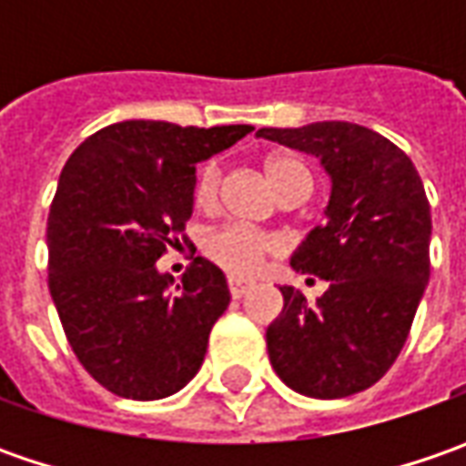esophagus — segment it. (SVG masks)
<instances>
[{
	"instance_id": "1",
	"label": "esophagus",
	"mask_w": 466,
	"mask_h": 466,
	"mask_svg": "<svg viewBox=\"0 0 466 466\" xmlns=\"http://www.w3.org/2000/svg\"><path fill=\"white\" fill-rule=\"evenodd\" d=\"M228 290H230V296L233 298H243L248 290H251V282H248V279L230 278L228 279Z\"/></svg>"
}]
</instances>
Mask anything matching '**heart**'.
Returning <instances> with one entry per match:
<instances>
[{
    "instance_id": "obj_1",
    "label": "heart",
    "mask_w": 466,
    "mask_h": 466,
    "mask_svg": "<svg viewBox=\"0 0 466 466\" xmlns=\"http://www.w3.org/2000/svg\"><path fill=\"white\" fill-rule=\"evenodd\" d=\"M264 170L272 181V187L278 188L279 197L298 191V188H309L311 191V170L298 157V155L275 153L264 160ZM220 184H223V170L215 160H207L202 168L194 176V187H191V199L194 207L199 209H212L218 205L220 197ZM279 241L272 233L254 230L246 225H223L218 230H212L205 238V254L212 264H218L233 278H246L254 275L264 261L272 254H278Z\"/></svg>"
}]
</instances>
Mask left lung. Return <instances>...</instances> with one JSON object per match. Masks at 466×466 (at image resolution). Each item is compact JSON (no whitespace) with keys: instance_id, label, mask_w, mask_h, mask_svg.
<instances>
[{"instance_id":"8db88e82","label":"left lung","mask_w":466,"mask_h":466,"mask_svg":"<svg viewBox=\"0 0 466 466\" xmlns=\"http://www.w3.org/2000/svg\"><path fill=\"white\" fill-rule=\"evenodd\" d=\"M257 137L321 157L331 176L327 223L293 254V269L329 282L316 303L285 285L267 329L269 363L298 394L339 400L373 386L402 352L431 278V205L412 160L350 121Z\"/></svg>"}]
</instances>
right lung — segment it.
<instances>
[{"mask_svg": "<svg viewBox=\"0 0 466 466\" xmlns=\"http://www.w3.org/2000/svg\"><path fill=\"white\" fill-rule=\"evenodd\" d=\"M251 129L118 121L69 155L48 212V290L77 360L111 394L163 400L202 366L230 303L225 275L197 257L173 285L155 261L187 243L197 163Z\"/></svg>", "mask_w": 466, "mask_h": 466, "instance_id": "right-lung-1", "label": "right lung"}]
</instances>
